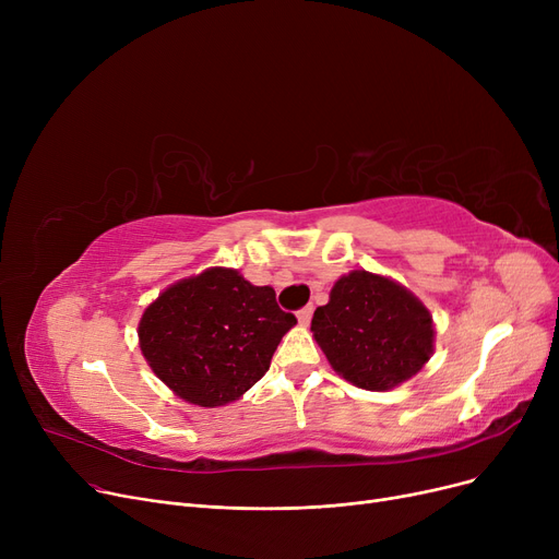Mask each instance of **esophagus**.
<instances>
[{
    "mask_svg": "<svg viewBox=\"0 0 559 559\" xmlns=\"http://www.w3.org/2000/svg\"><path fill=\"white\" fill-rule=\"evenodd\" d=\"M312 306H306V308H301L299 312H297V319H299V324L301 326H308L310 324V319H312Z\"/></svg>",
    "mask_w": 559,
    "mask_h": 559,
    "instance_id": "obj_1",
    "label": "esophagus"
}]
</instances>
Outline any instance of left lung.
<instances>
[{
	"mask_svg": "<svg viewBox=\"0 0 559 559\" xmlns=\"http://www.w3.org/2000/svg\"><path fill=\"white\" fill-rule=\"evenodd\" d=\"M331 367L362 390L385 392L432 356V314L392 278L356 270L342 276L310 326Z\"/></svg>",
	"mask_w": 559,
	"mask_h": 559,
	"instance_id": "obj_1",
	"label": "left lung"
}]
</instances>
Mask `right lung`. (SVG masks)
Returning a JSON list of instances; mask_svg holds the SVG:
<instances>
[{
	"label": "right lung",
	"instance_id": "1",
	"mask_svg": "<svg viewBox=\"0 0 559 559\" xmlns=\"http://www.w3.org/2000/svg\"><path fill=\"white\" fill-rule=\"evenodd\" d=\"M295 324L270 285L213 267L167 287L144 310L138 337L142 356L176 396L217 407L258 383Z\"/></svg>",
	"mask_w": 559,
	"mask_h": 559
}]
</instances>
